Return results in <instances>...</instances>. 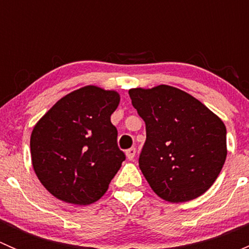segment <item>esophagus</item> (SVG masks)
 Instances as JSON below:
<instances>
[{
  "instance_id": "obj_1",
  "label": "esophagus",
  "mask_w": 249,
  "mask_h": 249,
  "mask_svg": "<svg viewBox=\"0 0 249 249\" xmlns=\"http://www.w3.org/2000/svg\"><path fill=\"white\" fill-rule=\"evenodd\" d=\"M135 155H136V149H135V148H130V149L126 150V158L127 160H130V161L134 159Z\"/></svg>"
}]
</instances>
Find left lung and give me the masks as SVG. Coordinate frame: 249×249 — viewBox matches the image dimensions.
Returning a JSON list of instances; mask_svg holds the SVG:
<instances>
[{"label": "left lung", "instance_id": "1", "mask_svg": "<svg viewBox=\"0 0 249 249\" xmlns=\"http://www.w3.org/2000/svg\"><path fill=\"white\" fill-rule=\"evenodd\" d=\"M145 123L139 165L153 192L172 203L207 192L227 159L223 120L188 92L160 84L129 90Z\"/></svg>", "mask_w": 249, "mask_h": 249}]
</instances>
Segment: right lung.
Instances as JSON below:
<instances>
[{
  "label": "right lung",
  "mask_w": 249,
  "mask_h": 249,
  "mask_svg": "<svg viewBox=\"0 0 249 249\" xmlns=\"http://www.w3.org/2000/svg\"><path fill=\"white\" fill-rule=\"evenodd\" d=\"M119 102L115 90L87 85L61 97L36 123L32 167L53 196L84 206L104 196L125 160L110 123Z\"/></svg>",
  "instance_id": "1"
}]
</instances>
